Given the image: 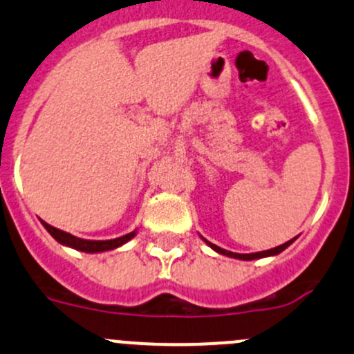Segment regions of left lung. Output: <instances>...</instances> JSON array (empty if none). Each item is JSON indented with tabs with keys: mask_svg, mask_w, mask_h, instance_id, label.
<instances>
[{
	"mask_svg": "<svg viewBox=\"0 0 354 354\" xmlns=\"http://www.w3.org/2000/svg\"><path fill=\"white\" fill-rule=\"evenodd\" d=\"M203 239V237H202ZM207 243V245H210L212 249H214L215 252H218V254H224V256H229V258H236V259H243V261H252V259H259V258H268V256H277V254H280L281 251H285L286 248H288L290 244L293 243V241H295V237H293V239H290V241H286L285 244H281V245H277V248H271V249H268V251H259V252H251V254H239V252H232V251H227V249H222V248H218V245H215V244H212V243H208L207 239H203Z\"/></svg>",
	"mask_w": 354,
	"mask_h": 354,
	"instance_id": "obj_1",
	"label": "left lung"
}]
</instances>
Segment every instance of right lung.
<instances>
[{"label":"right lung","mask_w":354,"mask_h":354,"mask_svg":"<svg viewBox=\"0 0 354 354\" xmlns=\"http://www.w3.org/2000/svg\"><path fill=\"white\" fill-rule=\"evenodd\" d=\"M42 225L49 230V234L54 237L57 243H61L62 245H68V248L77 249V251L83 252H103V251H111V249L120 248L122 244L129 243L133 236H136V230L130 234H125V236L117 237V239H110V241H88V239H80V237L73 236V234L64 232L61 229H55L47 224V222L42 221Z\"/></svg>","instance_id":"add662e5"}]
</instances>
